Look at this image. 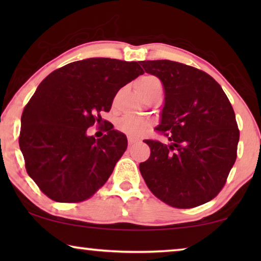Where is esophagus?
I'll return each instance as SVG.
<instances>
[{"label":"esophagus","instance_id":"34e87169","mask_svg":"<svg viewBox=\"0 0 261 261\" xmlns=\"http://www.w3.org/2000/svg\"><path fill=\"white\" fill-rule=\"evenodd\" d=\"M138 139H135V138H131V137H129V138H127V143H129V145L131 146V145H134V144H136V143H138Z\"/></svg>","mask_w":261,"mask_h":261}]
</instances>
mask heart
I'll return each instance as SVG.
<instances>
[{
	"mask_svg": "<svg viewBox=\"0 0 261 261\" xmlns=\"http://www.w3.org/2000/svg\"><path fill=\"white\" fill-rule=\"evenodd\" d=\"M135 86L137 92L143 96L154 88L161 87V84L155 77L146 74V76L139 78L136 82ZM117 129L131 138H136V137L143 136L149 129V122L144 117L124 116L117 122Z\"/></svg>",
	"mask_w": 261,
	"mask_h": 261,
	"instance_id": "b5f03b06",
	"label": "heart"
}]
</instances>
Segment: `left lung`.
I'll return each instance as SVG.
<instances>
[{
    "instance_id": "left-lung-1",
    "label": "left lung",
    "mask_w": 261,
    "mask_h": 261,
    "mask_svg": "<svg viewBox=\"0 0 261 261\" xmlns=\"http://www.w3.org/2000/svg\"><path fill=\"white\" fill-rule=\"evenodd\" d=\"M160 79L165 106L155 129L169 144L145 140L151 155L139 165L154 196L176 208H192L216 197L236 161V116L222 87L210 74L169 60L141 61Z\"/></svg>"
}]
</instances>
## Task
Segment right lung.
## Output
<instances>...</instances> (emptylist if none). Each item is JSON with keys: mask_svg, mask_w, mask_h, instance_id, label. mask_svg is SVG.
Returning <instances> with one entry per match:
<instances>
[{"mask_svg": "<svg viewBox=\"0 0 261 261\" xmlns=\"http://www.w3.org/2000/svg\"><path fill=\"white\" fill-rule=\"evenodd\" d=\"M143 73L138 62L93 57L64 65L40 83L21 115L19 147L29 176L47 197L79 202L107 182L126 137L109 125L95 139L87 129L109 112L121 87Z\"/></svg>", "mask_w": 261, "mask_h": 261, "instance_id": "add662e5", "label": "right lung"}]
</instances>
